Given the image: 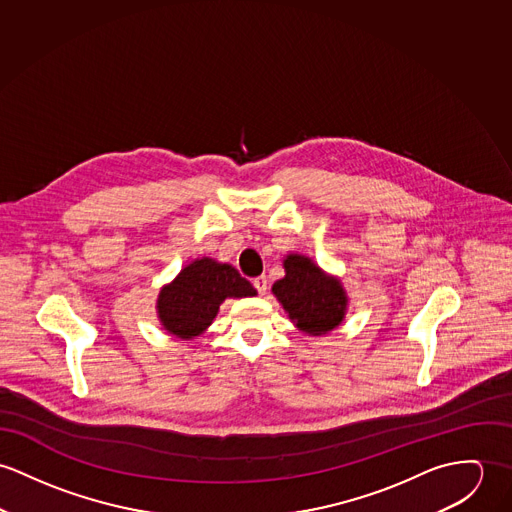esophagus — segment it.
<instances>
[{"mask_svg": "<svg viewBox=\"0 0 512 512\" xmlns=\"http://www.w3.org/2000/svg\"><path fill=\"white\" fill-rule=\"evenodd\" d=\"M267 277H257V279H253V286L257 288V292L259 294H265L267 292Z\"/></svg>", "mask_w": 512, "mask_h": 512, "instance_id": "esophagus-1", "label": "esophagus"}]
</instances>
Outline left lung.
Wrapping results in <instances>:
<instances>
[{"label":"left lung","instance_id":"1","mask_svg":"<svg viewBox=\"0 0 512 512\" xmlns=\"http://www.w3.org/2000/svg\"><path fill=\"white\" fill-rule=\"evenodd\" d=\"M284 271V279L273 284V294L302 332L322 336L340 326L347 304L340 281L326 277L302 255H288Z\"/></svg>","mask_w":512,"mask_h":512}]
</instances>
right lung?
<instances>
[{
  "label": "right lung",
  "mask_w": 512,
  "mask_h": 512,
  "mask_svg": "<svg viewBox=\"0 0 512 512\" xmlns=\"http://www.w3.org/2000/svg\"><path fill=\"white\" fill-rule=\"evenodd\" d=\"M255 294L253 284L231 265L204 257L184 267L174 283L161 290L157 308L163 326L172 336L188 340L212 324L226 298Z\"/></svg>",
  "instance_id": "obj_1"
}]
</instances>
